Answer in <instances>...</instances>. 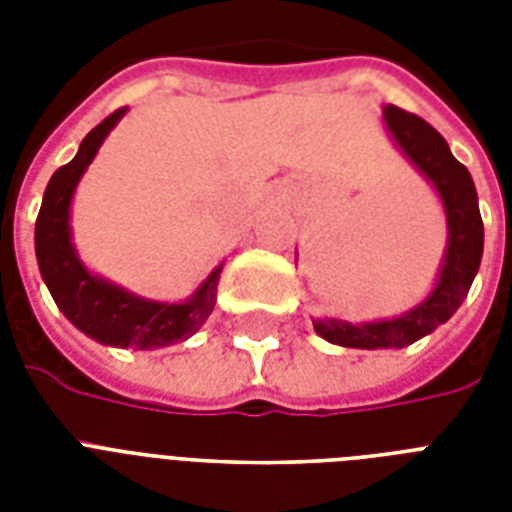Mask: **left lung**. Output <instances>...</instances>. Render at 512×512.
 Wrapping results in <instances>:
<instances>
[{"mask_svg":"<svg viewBox=\"0 0 512 512\" xmlns=\"http://www.w3.org/2000/svg\"><path fill=\"white\" fill-rule=\"evenodd\" d=\"M385 124L401 151L441 193L446 223H449V249L433 295L401 319L377 321V324H345L332 319L313 321V329L324 340L342 348H404L430 335L460 308L484 255V220L478 212V193L468 167L454 159L436 127H430L417 114L388 106Z\"/></svg>","mask_w":512,"mask_h":512,"instance_id":"left-lung-1","label":"left lung"}]
</instances>
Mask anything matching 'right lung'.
Masks as SVG:
<instances>
[{
	"label": "right lung",
	"instance_id": "add662e5",
	"mask_svg": "<svg viewBox=\"0 0 512 512\" xmlns=\"http://www.w3.org/2000/svg\"><path fill=\"white\" fill-rule=\"evenodd\" d=\"M124 111L127 108H119L106 116L95 130L87 132L79 154L50 177L42 209L36 217V263L55 305L84 335H90L103 345H116V348L154 350L188 340L199 332V327L215 308L217 279H220L223 265L212 271V276L201 284L199 292L188 303L180 305L140 300L84 271L71 244L68 207H71V196H74L79 177L95 159L100 143L122 119Z\"/></svg>",
	"mask_w": 512,
	"mask_h": 512
}]
</instances>
